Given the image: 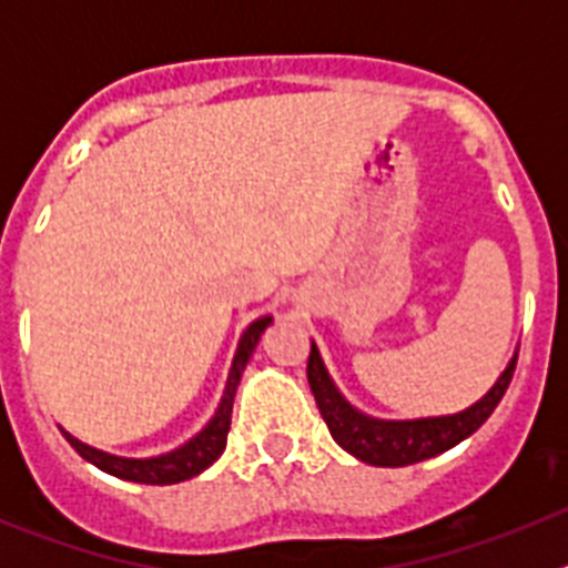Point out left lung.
I'll list each match as a JSON object with an SVG mask.
<instances>
[{"mask_svg":"<svg viewBox=\"0 0 568 568\" xmlns=\"http://www.w3.org/2000/svg\"><path fill=\"white\" fill-rule=\"evenodd\" d=\"M518 353L511 355L498 381L489 386V393L478 398L471 406L453 415H429V418H375V415L361 413L344 398L333 375L324 366L318 346L310 344L307 378L310 389L315 395V404L321 409V418L327 420L329 435L341 449L355 455L364 464L373 466H409L418 460L435 458L469 438L475 429H480L486 418L495 413V406L504 398L506 386L515 375Z\"/></svg>","mask_w":568,"mask_h":568,"instance_id":"1","label":"left lung"}]
</instances>
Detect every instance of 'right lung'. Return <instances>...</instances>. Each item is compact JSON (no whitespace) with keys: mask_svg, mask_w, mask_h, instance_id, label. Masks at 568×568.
Returning a JSON list of instances; mask_svg holds the SVG:
<instances>
[{"mask_svg":"<svg viewBox=\"0 0 568 568\" xmlns=\"http://www.w3.org/2000/svg\"><path fill=\"white\" fill-rule=\"evenodd\" d=\"M273 324V315H261L250 324L244 333H241L239 346H235L233 364H230L227 384H224V393L219 406H215L213 418L199 429L190 440H184L182 446H175L170 453L153 455V458H122V455H110L104 449L84 444V440L73 438L68 429H62V435L68 438V444L82 455L84 460H90L93 466H99L102 471L113 475V478L133 480V484H150V486H168V484H182V480L195 478L202 475L207 466H213L215 460L222 458L224 446H227V433H230V415H233V398L235 389H239L241 373L247 361L253 358V349L258 346L264 329Z\"/></svg>","mask_w":568,"mask_h":568,"instance_id":"1","label":"right lung"}]
</instances>
